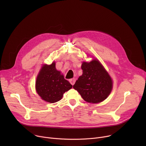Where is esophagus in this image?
<instances>
[{
    "label": "esophagus",
    "mask_w": 146,
    "mask_h": 146,
    "mask_svg": "<svg viewBox=\"0 0 146 146\" xmlns=\"http://www.w3.org/2000/svg\"><path fill=\"white\" fill-rule=\"evenodd\" d=\"M69 81H70V84H71L72 86H73V85L74 84L75 82H76V79H75V78H71V79L69 80Z\"/></svg>",
    "instance_id": "obj_1"
}]
</instances>
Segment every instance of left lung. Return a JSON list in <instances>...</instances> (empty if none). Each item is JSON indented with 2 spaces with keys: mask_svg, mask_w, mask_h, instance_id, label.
Returning <instances> with one entry per match:
<instances>
[{
  "mask_svg": "<svg viewBox=\"0 0 146 146\" xmlns=\"http://www.w3.org/2000/svg\"><path fill=\"white\" fill-rule=\"evenodd\" d=\"M82 74L76 81L73 88L87 102L97 103L106 99L110 94L113 82L108 73L98 60L83 62Z\"/></svg>",
  "mask_w": 146,
  "mask_h": 146,
  "instance_id": "1",
  "label": "left lung"
}]
</instances>
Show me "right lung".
Masks as SVG:
<instances>
[{
  "instance_id": "obj_1",
  "label": "right lung",
  "mask_w": 146,
  "mask_h": 146,
  "mask_svg": "<svg viewBox=\"0 0 146 146\" xmlns=\"http://www.w3.org/2000/svg\"><path fill=\"white\" fill-rule=\"evenodd\" d=\"M72 88V85L56 70L55 63L44 65L37 76L36 90L44 100L55 103L60 100L64 94Z\"/></svg>"
}]
</instances>
